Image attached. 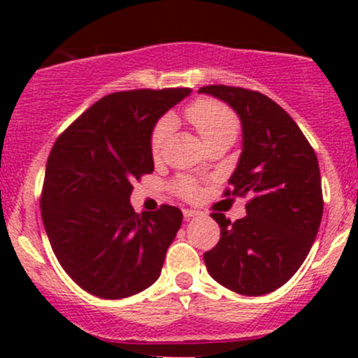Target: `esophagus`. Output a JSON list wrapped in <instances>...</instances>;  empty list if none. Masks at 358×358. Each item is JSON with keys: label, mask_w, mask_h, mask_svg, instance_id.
Listing matches in <instances>:
<instances>
[{"label": "esophagus", "mask_w": 358, "mask_h": 358, "mask_svg": "<svg viewBox=\"0 0 358 358\" xmlns=\"http://www.w3.org/2000/svg\"><path fill=\"white\" fill-rule=\"evenodd\" d=\"M183 215L185 219H192V217L200 215V212L195 210V208H183Z\"/></svg>", "instance_id": "esophagus-1"}]
</instances>
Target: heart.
<instances>
[{
	"label": "heart",
	"mask_w": 358,
	"mask_h": 358,
	"mask_svg": "<svg viewBox=\"0 0 358 358\" xmlns=\"http://www.w3.org/2000/svg\"><path fill=\"white\" fill-rule=\"evenodd\" d=\"M185 116L195 127L196 133L203 139V143L213 141L219 138H234L239 133V119L236 113L229 106L222 104L215 99H200L188 106L185 110ZM173 122L170 117H162L156 122L150 136L151 156L158 159L163 155V148L166 145V139L170 136V131ZM173 190L182 195L183 199H196L200 193L199 185L190 176H178L173 182Z\"/></svg>",
	"instance_id": "obj_1"
}]
</instances>
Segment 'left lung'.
Returning a JSON list of instances; mask_svg holds the SVG:
<instances>
[{"instance_id":"1","label":"left lung","mask_w":358,"mask_h":358,"mask_svg":"<svg viewBox=\"0 0 358 358\" xmlns=\"http://www.w3.org/2000/svg\"><path fill=\"white\" fill-rule=\"evenodd\" d=\"M242 122V153L225 196H249L248 215L212 213L220 241L203 254L210 276L234 293L261 296L281 287L303 264L323 215L318 158L281 106L257 90L205 85Z\"/></svg>"}]
</instances>
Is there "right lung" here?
<instances>
[{
  "mask_svg": "<svg viewBox=\"0 0 358 358\" xmlns=\"http://www.w3.org/2000/svg\"><path fill=\"white\" fill-rule=\"evenodd\" d=\"M192 90L138 89L102 97L57 138L45 170L42 219L60 266L104 299L141 293L162 273L183 213H136L134 180L153 173L151 131Z\"/></svg>",
  "mask_w": 358,
  "mask_h": 358,
  "instance_id": "1",
  "label": "right lung"
}]
</instances>
